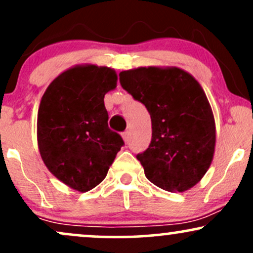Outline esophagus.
<instances>
[{"mask_svg":"<svg viewBox=\"0 0 253 253\" xmlns=\"http://www.w3.org/2000/svg\"><path fill=\"white\" fill-rule=\"evenodd\" d=\"M123 139H124L125 143H128V140H129V132H128V130H126V132L123 133Z\"/></svg>","mask_w":253,"mask_h":253,"instance_id":"esophagus-1","label":"esophagus"}]
</instances>
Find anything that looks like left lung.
Masks as SVG:
<instances>
[{"label":"left lung","mask_w":253,"mask_h":253,"mask_svg":"<svg viewBox=\"0 0 253 253\" xmlns=\"http://www.w3.org/2000/svg\"><path fill=\"white\" fill-rule=\"evenodd\" d=\"M119 76L150 113L151 144L136 156L146 178L170 193L189 190L210 169L215 151V121L202 86L176 66H140Z\"/></svg>","instance_id":"1"}]
</instances>
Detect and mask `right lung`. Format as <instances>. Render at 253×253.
Segmentation results:
<instances>
[{
	"mask_svg": "<svg viewBox=\"0 0 253 253\" xmlns=\"http://www.w3.org/2000/svg\"><path fill=\"white\" fill-rule=\"evenodd\" d=\"M114 69L75 65L47 86L38 110L37 138L46 168L80 193L103 181L124 145L108 127L104 95L117 88Z\"/></svg>",
	"mask_w": 253,
	"mask_h": 253,
	"instance_id": "obj_1",
	"label": "right lung"
}]
</instances>
